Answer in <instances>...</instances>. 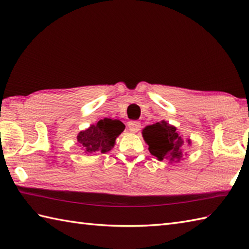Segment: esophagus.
I'll return each instance as SVG.
<instances>
[{
  "label": "esophagus",
  "mask_w": 249,
  "mask_h": 249,
  "mask_svg": "<svg viewBox=\"0 0 249 249\" xmlns=\"http://www.w3.org/2000/svg\"><path fill=\"white\" fill-rule=\"evenodd\" d=\"M127 125L131 133H137V131H139L141 128V124L138 121H129Z\"/></svg>",
  "instance_id": "34e87169"
}]
</instances>
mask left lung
<instances>
[{
	"label": "left lung",
	"mask_w": 249,
	"mask_h": 249,
	"mask_svg": "<svg viewBox=\"0 0 249 249\" xmlns=\"http://www.w3.org/2000/svg\"><path fill=\"white\" fill-rule=\"evenodd\" d=\"M142 136L149 145L150 153L157 157L158 160L178 162L182 160L184 140L178 135L177 127L166 121L146 126L142 130ZM187 143L190 144L192 142L187 140Z\"/></svg>",
	"instance_id": "1"
}]
</instances>
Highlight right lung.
Returning <instances> with one entry per match:
<instances>
[{
	"label": "right lung",
	"instance_id": "add662e5",
	"mask_svg": "<svg viewBox=\"0 0 249 249\" xmlns=\"http://www.w3.org/2000/svg\"><path fill=\"white\" fill-rule=\"evenodd\" d=\"M124 129L125 125L121 121L105 118L89 126L88 129L80 131L77 140L86 154H105L113 149L115 139Z\"/></svg>",
	"mask_w": 249,
	"mask_h": 249
}]
</instances>
